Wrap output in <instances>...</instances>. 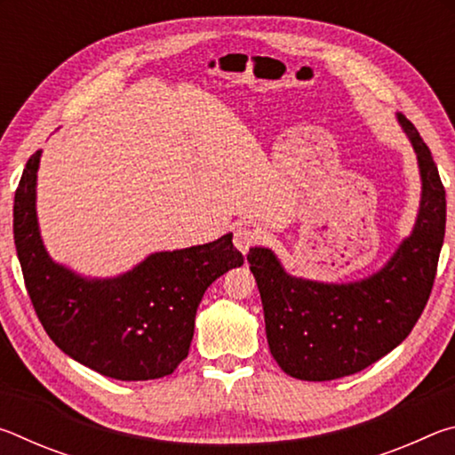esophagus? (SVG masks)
Segmentation results:
<instances>
[{
    "label": "esophagus",
    "instance_id": "1",
    "mask_svg": "<svg viewBox=\"0 0 455 455\" xmlns=\"http://www.w3.org/2000/svg\"><path fill=\"white\" fill-rule=\"evenodd\" d=\"M235 246L238 251L244 252L251 249V246H255L259 241H260V233H259V228H255V227H251V225H238L236 228H235Z\"/></svg>",
    "mask_w": 455,
    "mask_h": 455
}]
</instances>
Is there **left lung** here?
<instances>
[{
    "instance_id": "1",
    "label": "left lung",
    "mask_w": 455,
    "mask_h": 455,
    "mask_svg": "<svg viewBox=\"0 0 455 455\" xmlns=\"http://www.w3.org/2000/svg\"><path fill=\"white\" fill-rule=\"evenodd\" d=\"M421 174V203L411 235L381 271L347 284L297 279L271 249L255 246L246 260L259 284L271 355L303 381L353 375L394 351L426 309L445 235V188L410 120L397 114Z\"/></svg>"
}]
</instances>
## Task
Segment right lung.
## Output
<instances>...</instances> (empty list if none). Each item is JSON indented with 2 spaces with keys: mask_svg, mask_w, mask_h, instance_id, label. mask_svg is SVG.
I'll return each instance as SVG.
<instances>
[{
  "mask_svg": "<svg viewBox=\"0 0 455 455\" xmlns=\"http://www.w3.org/2000/svg\"><path fill=\"white\" fill-rule=\"evenodd\" d=\"M42 152L32 154L13 200V241L37 319L58 347L112 379L171 375L188 355L204 291L243 255L233 235L180 251L154 252L114 279H86L53 263L36 217Z\"/></svg>",
  "mask_w": 455,
  "mask_h": 455,
  "instance_id": "obj_1",
  "label": "right lung"
}]
</instances>
